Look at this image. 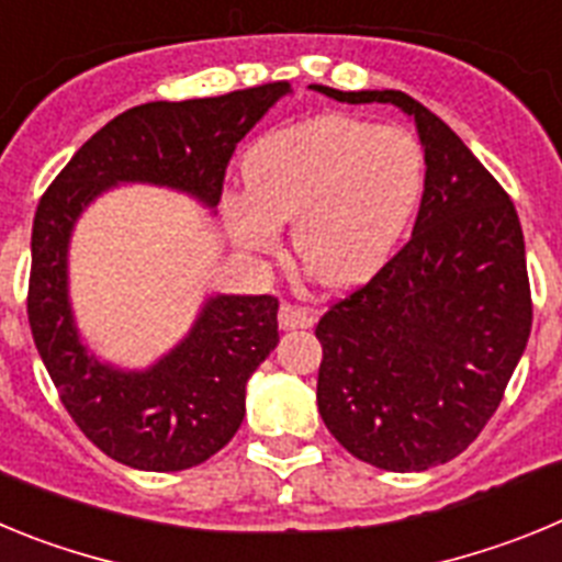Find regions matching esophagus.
Returning a JSON list of instances; mask_svg holds the SVG:
<instances>
[{
  "instance_id": "1",
  "label": "esophagus",
  "mask_w": 562,
  "mask_h": 562,
  "mask_svg": "<svg viewBox=\"0 0 562 562\" xmlns=\"http://www.w3.org/2000/svg\"><path fill=\"white\" fill-rule=\"evenodd\" d=\"M317 315L306 306H295V304H284L278 310V326L281 329H310L315 326Z\"/></svg>"
}]
</instances>
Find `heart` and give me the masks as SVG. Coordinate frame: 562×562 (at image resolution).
Returning a JSON list of instances; mask_svg holds the SVG:
<instances>
[{"label":"heart","mask_w":562,"mask_h":562,"mask_svg":"<svg viewBox=\"0 0 562 562\" xmlns=\"http://www.w3.org/2000/svg\"><path fill=\"white\" fill-rule=\"evenodd\" d=\"M247 191L225 196L241 250L270 256L281 225L304 270L329 290L366 284L400 247L425 193V151L408 128L317 114L247 151Z\"/></svg>","instance_id":"b5f03b06"}]
</instances>
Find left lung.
I'll list each match as a JSON object with an SVG mask.
<instances>
[{
	"label": "left lung",
	"mask_w": 562,
	"mask_h": 562,
	"mask_svg": "<svg viewBox=\"0 0 562 562\" xmlns=\"http://www.w3.org/2000/svg\"><path fill=\"white\" fill-rule=\"evenodd\" d=\"M312 89L402 109L425 151L411 241L315 329L317 411L329 434L366 464L422 473L470 448L524 355V231L493 173L419 101L400 89Z\"/></svg>",
	"instance_id": "8db88e82"
}]
</instances>
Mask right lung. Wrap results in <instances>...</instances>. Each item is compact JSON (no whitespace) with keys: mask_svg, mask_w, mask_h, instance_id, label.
I'll return each instance as SVG.
<instances>
[{"mask_svg":"<svg viewBox=\"0 0 562 562\" xmlns=\"http://www.w3.org/2000/svg\"><path fill=\"white\" fill-rule=\"evenodd\" d=\"M292 89L286 81L200 101H154L117 114L67 162L33 220L27 317L64 408L109 459L148 473L220 453L245 419L247 380L278 346L272 295H207L173 349L121 369L89 349L69 301V238L117 186L186 193L216 213L236 143Z\"/></svg>","mask_w":562,"mask_h":562,"instance_id":"obj_1","label":"right lung"}]
</instances>
